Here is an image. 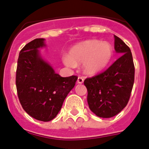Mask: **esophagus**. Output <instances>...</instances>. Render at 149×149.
I'll return each mask as SVG.
<instances>
[{
	"mask_svg": "<svg viewBox=\"0 0 149 149\" xmlns=\"http://www.w3.org/2000/svg\"><path fill=\"white\" fill-rule=\"evenodd\" d=\"M84 78L81 77V76H79L77 79V82L79 83V84H82V83L84 82Z\"/></svg>",
	"mask_w": 149,
	"mask_h": 149,
	"instance_id": "34e87169",
	"label": "esophagus"
}]
</instances>
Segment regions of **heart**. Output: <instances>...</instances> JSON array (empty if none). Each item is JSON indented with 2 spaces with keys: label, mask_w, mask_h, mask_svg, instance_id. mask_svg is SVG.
<instances>
[{
  "label": "heart",
  "mask_w": 149,
  "mask_h": 149,
  "mask_svg": "<svg viewBox=\"0 0 149 149\" xmlns=\"http://www.w3.org/2000/svg\"><path fill=\"white\" fill-rule=\"evenodd\" d=\"M113 55V47L108 42L88 41L73 47L63 60L69 67H74L76 62H83L84 71L94 74L109 65Z\"/></svg>",
  "instance_id": "b5f03b06"
}]
</instances>
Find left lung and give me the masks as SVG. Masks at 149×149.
I'll return each instance as SVG.
<instances>
[{
	"mask_svg": "<svg viewBox=\"0 0 149 149\" xmlns=\"http://www.w3.org/2000/svg\"><path fill=\"white\" fill-rule=\"evenodd\" d=\"M114 49L122 56L102 73L84 81L90 109L96 116H116L129 101L134 81V65L131 49L114 36Z\"/></svg>",
	"mask_w": 149,
	"mask_h": 149,
	"instance_id": "left-lung-1",
	"label": "left lung"
}]
</instances>
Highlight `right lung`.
<instances>
[{
  "label": "right lung",
  "mask_w": 149,
  "mask_h": 149,
  "mask_svg": "<svg viewBox=\"0 0 149 149\" xmlns=\"http://www.w3.org/2000/svg\"><path fill=\"white\" fill-rule=\"evenodd\" d=\"M45 46L44 38H36L20 51L16 70V88L21 106L39 121L54 119L61 110L78 77H61L42 59L38 48Z\"/></svg>",
  "instance_id": "1"
}]
</instances>
